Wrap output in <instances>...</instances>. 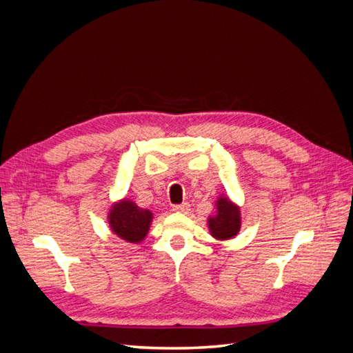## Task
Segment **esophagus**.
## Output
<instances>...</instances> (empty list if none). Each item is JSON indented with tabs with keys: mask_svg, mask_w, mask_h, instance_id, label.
I'll list each match as a JSON object with an SVG mask.
<instances>
[{
	"mask_svg": "<svg viewBox=\"0 0 353 353\" xmlns=\"http://www.w3.org/2000/svg\"><path fill=\"white\" fill-rule=\"evenodd\" d=\"M172 209L175 212H181V213H187L190 210V205L188 203H181V205H174Z\"/></svg>",
	"mask_w": 353,
	"mask_h": 353,
	"instance_id": "1",
	"label": "esophagus"
}]
</instances>
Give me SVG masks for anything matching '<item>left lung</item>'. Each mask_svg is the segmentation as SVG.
<instances>
[{
    "label": "left lung",
    "instance_id": "1",
    "mask_svg": "<svg viewBox=\"0 0 353 353\" xmlns=\"http://www.w3.org/2000/svg\"><path fill=\"white\" fill-rule=\"evenodd\" d=\"M216 215L209 218L210 232L218 240H228L236 236L240 230V210L225 197L216 201Z\"/></svg>",
    "mask_w": 353,
    "mask_h": 353
}]
</instances>
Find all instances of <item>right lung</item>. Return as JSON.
<instances>
[{
    "label": "right lung",
    "instance_id": "right-lung-1",
    "mask_svg": "<svg viewBox=\"0 0 353 353\" xmlns=\"http://www.w3.org/2000/svg\"><path fill=\"white\" fill-rule=\"evenodd\" d=\"M109 222L113 232L121 239L130 243H138L145 237L150 228L152 212L143 210L132 201L123 200L119 205L113 206L109 213Z\"/></svg>",
    "mask_w": 353,
    "mask_h": 353
}]
</instances>
